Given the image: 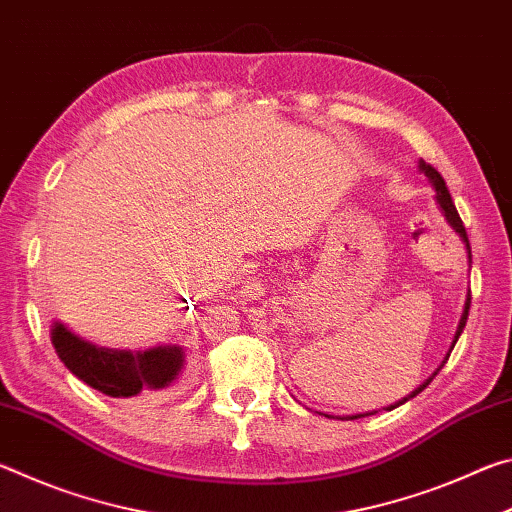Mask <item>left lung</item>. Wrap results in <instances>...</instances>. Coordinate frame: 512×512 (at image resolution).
<instances>
[{
    "label": "left lung",
    "mask_w": 512,
    "mask_h": 512,
    "mask_svg": "<svg viewBox=\"0 0 512 512\" xmlns=\"http://www.w3.org/2000/svg\"><path fill=\"white\" fill-rule=\"evenodd\" d=\"M420 171H424V176H427L429 180H431V185H433V189H436V201H438V205L443 207V214H445V219L449 221V225H452V228L458 232V235L463 237V241H465V246H467V257L472 259V253H470V241H467V232H465V225H463V221H461V216H458V212H456V205H454V201H452V194H449V189H447V185H445V178L440 176V171L436 169V167H431L429 162H424V160H420ZM470 300H472V296L470 293H467V300H465V311H463V316H461V323H458V329H456V336H454V345H456V341H458V336H461V332H463V327H465V323H467V314H470ZM443 368V366H440ZM438 368V370H440ZM438 370L433 372V375L424 381V384L418 388V391H413L409 397H404V400L400 402V404H404L406 400H411V397H415L418 393H422L424 388H427L429 384H431V379L438 375ZM400 404H395V406H400ZM395 406H388V411L391 409H395ZM368 415V413H366ZM357 418H361V415H352L350 420H357Z\"/></svg>",
    "instance_id": "left-lung-1"
}]
</instances>
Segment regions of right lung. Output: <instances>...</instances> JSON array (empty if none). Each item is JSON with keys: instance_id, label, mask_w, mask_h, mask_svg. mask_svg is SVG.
I'll use <instances>...</instances> for the list:
<instances>
[{"instance_id": "add662e5", "label": "right lung", "mask_w": 512, "mask_h": 512, "mask_svg": "<svg viewBox=\"0 0 512 512\" xmlns=\"http://www.w3.org/2000/svg\"><path fill=\"white\" fill-rule=\"evenodd\" d=\"M51 343L72 375L110 397H133L167 388L185 366V352L176 345L146 352L108 350L83 341L63 323L51 329Z\"/></svg>"}]
</instances>
